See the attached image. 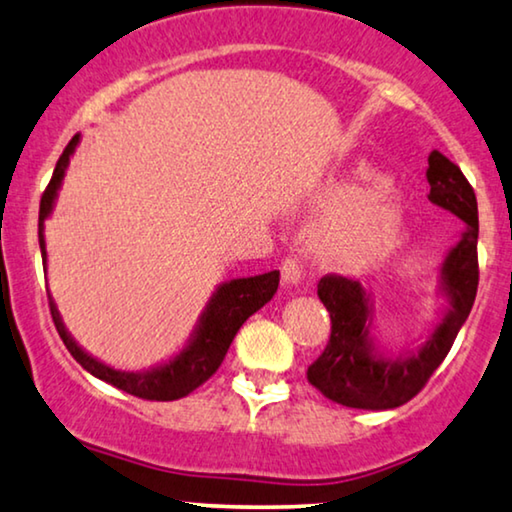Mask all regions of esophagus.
Here are the masks:
<instances>
[{"instance_id":"obj_1","label":"esophagus","mask_w":512,"mask_h":512,"mask_svg":"<svg viewBox=\"0 0 512 512\" xmlns=\"http://www.w3.org/2000/svg\"><path fill=\"white\" fill-rule=\"evenodd\" d=\"M280 273H283V283L287 287H299L301 283V264L297 259H285L283 266H280Z\"/></svg>"}]
</instances>
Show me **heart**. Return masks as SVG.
<instances>
[{
    "instance_id": "obj_1",
    "label": "heart",
    "mask_w": 512,
    "mask_h": 512,
    "mask_svg": "<svg viewBox=\"0 0 512 512\" xmlns=\"http://www.w3.org/2000/svg\"><path fill=\"white\" fill-rule=\"evenodd\" d=\"M311 206L325 215L311 234L313 253L341 271L383 262L406 225L401 187L390 176H380L369 162H359L350 176L322 185Z\"/></svg>"
}]
</instances>
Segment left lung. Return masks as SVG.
<instances>
[{"label": "left lung", "mask_w": 512, "mask_h": 512, "mask_svg": "<svg viewBox=\"0 0 512 512\" xmlns=\"http://www.w3.org/2000/svg\"><path fill=\"white\" fill-rule=\"evenodd\" d=\"M429 201L464 222L459 241L443 257L438 292L445 308L427 338L399 357L385 355L373 336V299L359 280L325 276L318 297L331 318L322 355L308 366V383L348 408L390 410L427 385L469 318L478 292V201L462 169L443 153L429 155Z\"/></svg>", "instance_id": "8db88e82"}]
</instances>
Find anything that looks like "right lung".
Wrapping results in <instances>:
<instances>
[{
  "label": "right lung",
  "instance_id": "1",
  "mask_svg": "<svg viewBox=\"0 0 512 512\" xmlns=\"http://www.w3.org/2000/svg\"><path fill=\"white\" fill-rule=\"evenodd\" d=\"M78 143H81V134H76L69 141V146L64 148L60 160L55 164L53 178L46 187L41 197L39 206V248L43 266L48 264L46 253V239H43V222L53 213L57 192H60L64 174H67L71 155L76 153ZM280 273L269 271L262 276H250V278H234L227 283H220L215 287V292L208 299V304L201 311L197 325H194L190 338L174 357H169L167 362L150 366L146 371H122L113 369V366L99 362L97 357H92L90 352H85L81 345L76 343V338L69 334L64 327L62 315L57 311L53 297H50V313H53V322L57 327V334L67 345L71 357L83 366L85 371L92 376L104 380L118 390L134 394L139 399L150 401H174L187 397L192 390H197L201 383H206L208 378L218 371V366L225 359L229 345H232L236 331L241 329L250 315L257 313L264 304H269L273 294L278 290Z\"/></svg>",
  "mask_w": 512,
  "mask_h": 512
}]
</instances>
